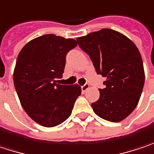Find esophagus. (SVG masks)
Returning <instances> with one entry per match:
<instances>
[{
	"label": "esophagus",
	"instance_id": "esophagus-1",
	"mask_svg": "<svg viewBox=\"0 0 154 154\" xmlns=\"http://www.w3.org/2000/svg\"><path fill=\"white\" fill-rule=\"evenodd\" d=\"M88 88H89V85H88V84H85V85L82 86V92H83V93H84L85 91H87Z\"/></svg>",
	"mask_w": 154,
	"mask_h": 154
}]
</instances>
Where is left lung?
<instances>
[{
	"mask_svg": "<svg viewBox=\"0 0 154 154\" xmlns=\"http://www.w3.org/2000/svg\"><path fill=\"white\" fill-rule=\"evenodd\" d=\"M79 46L90 57L98 74L106 77L99 99L91 104L100 118L119 122L137 107L144 84L141 54L124 34L101 29L77 38Z\"/></svg>",
	"mask_w": 154,
	"mask_h": 154,
	"instance_id": "obj_1",
	"label": "left lung"
}]
</instances>
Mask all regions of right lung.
<instances>
[{
  "mask_svg": "<svg viewBox=\"0 0 154 154\" xmlns=\"http://www.w3.org/2000/svg\"><path fill=\"white\" fill-rule=\"evenodd\" d=\"M77 46L73 39L45 34L28 42L20 50L13 81L21 106L38 124L51 128L67 120L82 93L78 84L60 85L69 50Z\"/></svg>",
  "mask_w": 154,
  "mask_h": 154,
  "instance_id": "right-lung-1",
  "label": "right lung"
}]
</instances>
